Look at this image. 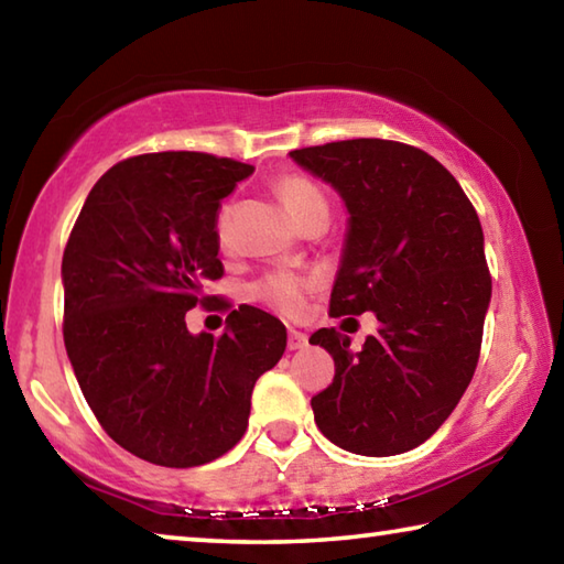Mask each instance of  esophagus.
I'll use <instances>...</instances> for the list:
<instances>
[{
	"label": "esophagus",
	"mask_w": 564,
	"mask_h": 564,
	"mask_svg": "<svg viewBox=\"0 0 564 564\" xmlns=\"http://www.w3.org/2000/svg\"><path fill=\"white\" fill-rule=\"evenodd\" d=\"M305 346H308V336H305V333H301V330L291 328L289 330V350H301Z\"/></svg>",
	"instance_id": "esophagus-1"
}]
</instances>
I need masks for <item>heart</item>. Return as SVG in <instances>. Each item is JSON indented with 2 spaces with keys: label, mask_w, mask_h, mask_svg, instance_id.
<instances>
[{
  "label": "heart",
  "mask_w": 564,
  "mask_h": 564,
  "mask_svg": "<svg viewBox=\"0 0 564 564\" xmlns=\"http://www.w3.org/2000/svg\"><path fill=\"white\" fill-rule=\"evenodd\" d=\"M275 194H279L285 212L293 216V221L303 226L311 216L328 214V202L323 191L313 184L311 178L299 174H285L275 181ZM318 289L316 275L305 273H271L263 281L253 285V295L261 303L271 305L273 311L283 313V316H299L305 308L308 295Z\"/></svg>",
  "instance_id": "1"
}]
</instances>
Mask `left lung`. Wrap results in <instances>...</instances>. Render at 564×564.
<instances>
[{"label": "left lung", "mask_w": 564, "mask_h": 564, "mask_svg": "<svg viewBox=\"0 0 564 564\" xmlns=\"http://www.w3.org/2000/svg\"><path fill=\"white\" fill-rule=\"evenodd\" d=\"M289 156L348 212L330 316L378 318L360 350L336 328L311 336L336 362L311 400L318 431L356 455L413 451L460 403L480 356L492 293L480 218L451 171L415 147L350 139Z\"/></svg>", "instance_id": "obj_1"}]
</instances>
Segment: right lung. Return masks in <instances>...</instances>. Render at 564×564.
<instances>
[{"instance_id":"right-lung-1","label":"right lung","mask_w":564,"mask_h":564,"mask_svg":"<svg viewBox=\"0 0 564 564\" xmlns=\"http://www.w3.org/2000/svg\"><path fill=\"white\" fill-rule=\"evenodd\" d=\"M253 166L198 151L121 161L89 191L62 259L64 346L104 431L164 467L212 463L241 441L256 380L285 328L241 305L221 338L186 311L221 279L216 212Z\"/></svg>"}]
</instances>
